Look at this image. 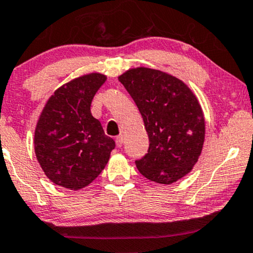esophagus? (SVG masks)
<instances>
[{
    "label": "esophagus",
    "mask_w": 253,
    "mask_h": 253,
    "mask_svg": "<svg viewBox=\"0 0 253 253\" xmlns=\"http://www.w3.org/2000/svg\"><path fill=\"white\" fill-rule=\"evenodd\" d=\"M116 143H117V146L118 147H121L124 145V136L123 135H119V136H117V139H116Z\"/></svg>",
    "instance_id": "34e87169"
}]
</instances>
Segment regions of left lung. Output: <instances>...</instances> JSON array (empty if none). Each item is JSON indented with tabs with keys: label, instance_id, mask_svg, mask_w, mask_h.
I'll use <instances>...</instances> for the list:
<instances>
[{
	"label": "left lung",
	"instance_id": "8db88e82",
	"mask_svg": "<svg viewBox=\"0 0 253 253\" xmlns=\"http://www.w3.org/2000/svg\"><path fill=\"white\" fill-rule=\"evenodd\" d=\"M141 113L149 148L135 165L143 176L161 184L189 172L202 152L206 125L202 108L180 79L159 70L137 68L119 77Z\"/></svg>",
	"mask_w": 253,
	"mask_h": 253
}]
</instances>
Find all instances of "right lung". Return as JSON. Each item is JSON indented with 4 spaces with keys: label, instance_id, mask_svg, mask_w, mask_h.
I'll return each instance as SVG.
<instances>
[{
    "label": "right lung",
    "instance_id": "right-lung-1",
    "mask_svg": "<svg viewBox=\"0 0 253 253\" xmlns=\"http://www.w3.org/2000/svg\"><path fill=\"white\" fill-rule=\"evenodd\" d=\"M106 76L91 73L73 79L51 95L35 130V153L53 183L71 190L98 177L116 147L92 117L91 103Z\"/></svg>",
    "mask_w": 253,
    "mask_h": 253
}]
</instances>
